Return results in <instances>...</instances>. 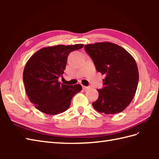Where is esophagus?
Here are the masks:
<instances>
[{
    "instance_id": "1",
    "label": "esophagus",
    "mask_w": 159,
    "mask_h": 159,
    "mask_svg": "<svg viewBox=\"0 0 159 159\" xmlns=\"http://www.w3.org/2000/svg\"><path fill=\"white\" fill-rule=\"evenodd\" d=\"M83 87V89H84V90H87V89H89L90 87H88V86H82Z\"/></svg>"
}]
</instances>
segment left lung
<instances>
[{"label":"left lung","instance_id":"obj_1","mask_svg":"<svg viewBox=\"0 0 159 159\" xmlns=\"http://www.w3.org/2000/svg\"><path fill=\"white\" fill-rule=\"evenodd\" d=\"M85 52L92 58L97 72L105 75L98 98L92 103L100 113L116 114L129 105L139 82V71L134 58L113 43L87 44Z\"/></svg>","mask_w":159,"mask_h":159}]
</instances>
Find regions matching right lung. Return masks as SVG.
<instances>
[{
    "mask_svg": "<svg viewBox=\"0 0 159 159\" xmlns=\"http://www.w3.org/2000/svg\"><path fill=\"white\" fill-rule=\"evenodd\" d=\"M83 47V44L46 47L29 59L24 70L23 82L36 109L48 115H57L69 109L73 96L82 87L79 84L63 85L58 79L63 77L69 54Z\"/></svg>",
    "mask_w": 159,
    "mask_h": 159,
    "instance_id": "add662e5",
    "label": "right lung"
}]
</instances>
